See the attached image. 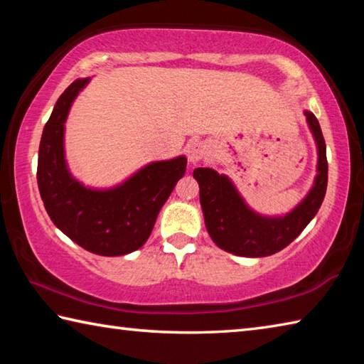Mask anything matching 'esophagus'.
Listing matches in <instances>:
<instances>
[{
	"instance_id": "esophagus-1",
	"label": "esophagus",
	"mask_w": 364,
	"mask_h": 364,
	"mask_svg": "<svg viewBox=\"0 0 364 364\" xmlns=\"http://www.w3.org/2000/svg\"><path fill=\"white\" fill-rule=\"evenodd\" d=\"M208 154H210V146L207 143H202V141H199V143H193L188 147V159L191 164L200 162V160L205 159Z\"/></svg>"
}]
</instances>
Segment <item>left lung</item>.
<instances>
[{
  "label": "left lung",
  "mask_w": 364,
  "mask_h": 364,
  "mask_svg": "<svg viewBox=\"0 0 364 364\" xmlns=\"http://www.w3.org/2000/svg\"><path fill=\"white\" fill-rule=\"evenodd\" d=\"M318 144V175L304 202L282 218H264L250 210L225 175L212 168H196L200 205L213 242L239 257H268L287 247L305 230L321 207L328 188L326 143L315 114L305 110Z\"/></svg>",
  "instance_id": "left-lung-1"
}]
</instances>
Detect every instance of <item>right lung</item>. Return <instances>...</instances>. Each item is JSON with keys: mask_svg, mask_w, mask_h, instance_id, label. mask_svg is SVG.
<instances>
[{"mask_svg": "<svg viewBox=\"0 0 364 364\" xmlns=\"http://www.w3.org/2000/svg\"><path fill=\"white\" fill-rule=\"evenodd\" d=\"M88 78L75 80L43 128L36 181L53 223L96 255L130 254L151 236L160 208L186 171V157L149 164L122 186L93 191L70 176L64 160V123Z\"/></svg>", "mask_w": 364, "mask_h": 364, "instance_id": "1", "label": "right lung"}]
</instances>
